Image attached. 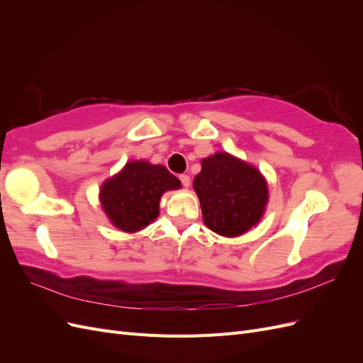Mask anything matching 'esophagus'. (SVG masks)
Listing matches in <instances>:
<instances>
[{
  "instance_id": "1",
  "label": "esophagus",
  "mask_w": 363,
  "mask_h": 363,
  "mask_svg": "<svg viewBox=\"0 0 363 363\" xmlns=\"http://www.w3.org/2000/svg\"><path fill=\"white\" fill-rule=\"evenodd\" d=\"M180 182H182V184L184 186V188H189V186H191V177H189V175L182 174L180 175Z\"/></svg>"
}]
</instances>
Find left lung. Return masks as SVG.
I'll return each mask as SVG.
<instances>
[{
  "label": "left lung",
  "mask_w": 363,
  "mask_h": 363,
  "mask_svg": "<svg viewBox=\"0 0 363 363\" xmlns=\"http://www.w3.org/2000/svg\"><path fill=\"white\" fill-rule=\"evenodd\" d=\"M194 189L204 224L225 238L247 233L260 221L268 203V183L260 171L228 152L201 160Z\"/></svg>",
  "instance_id": "8db88e82"
}]
</instances>
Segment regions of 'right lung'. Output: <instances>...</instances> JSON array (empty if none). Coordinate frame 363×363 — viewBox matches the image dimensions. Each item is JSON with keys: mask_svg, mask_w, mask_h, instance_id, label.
<instances>
[{"mask_svg": "<svg viewBox=\"0 0 363 363\" xmlns=\"http://www.w3.org/2000/svg\"><path fill=\"white\" fill-rule=\"evenodd\" d=\"M180 188V180L162 164L135 160L103 183L100 201L116 228L136 233L159 216L160 196Z\"/></svg>", "mask_w": 363, "mask_h": 363, "instance_id": "add662e5", "label": "right lung"}]
</instances>
